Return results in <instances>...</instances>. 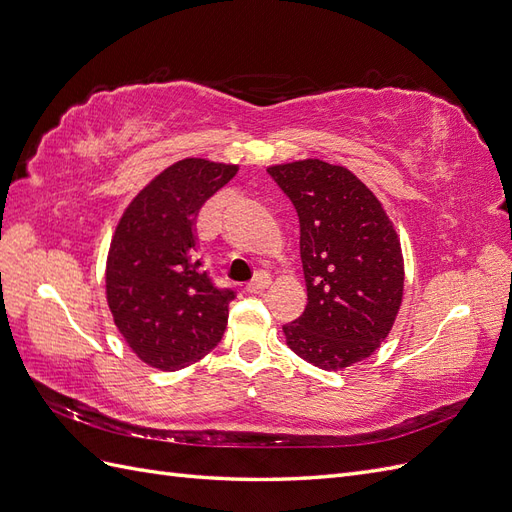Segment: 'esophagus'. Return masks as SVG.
<instances>
[{"label":"esophagus","instance_id":"esophagus-1","mask_svg":"<svg viewBox=\"0 0 512 512\" xmlns=\"http://www.w3.org/2000/svg\"><path fill=\"white\" fill-rule=\"evenodd\" d=\"M271 286V275L269 273H265V271H262V273H258L256 277H254V280L250 282V284H247L245 288H247V292H262V290H267Z\"/></svg>","mask_w":512,"mask_h":512}]
</instances>
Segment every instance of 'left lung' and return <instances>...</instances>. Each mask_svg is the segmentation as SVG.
I'll return each instance as SVG.
<instances>
[{
    "mask_svg": "<svg viewBox=\"0 0 512 512\" xmlns=\"http://www.w3.org/2000/svg\"><path fill=\"white\" fill-rule=\"evenodd\" d=\"M301 224L307 305L286 324L288 348L337 371L374 354L404 299V254L376 194L346 166L318 158L269 166Z\"/></svg>",
    "mask_w": 512,
    "mask_h": 512,
    "instance_id": "8db88e82",
    "label": "left lung"
}]
</instances>
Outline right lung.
I'll return each instance as SVG.
<instances>
[{
    "label": "right lung",
    "mask_w": 512,
    "mask_h": 512,
    "mask_svg": "<svg viewBox=\"0 0 512 512\" xmlns=\"http://www.w3.org/2000/svg\"><path fill=\"white\" fill-rule=\"evenodd\" d=\"M237 173V164L179 160L121 213L106 256V303L121 337L149 367H188L224 335L235 292L215 288L200 269L196 215Z\"/></svg>",
    "instance_id": "right-lung-1"
}]
</instances>
